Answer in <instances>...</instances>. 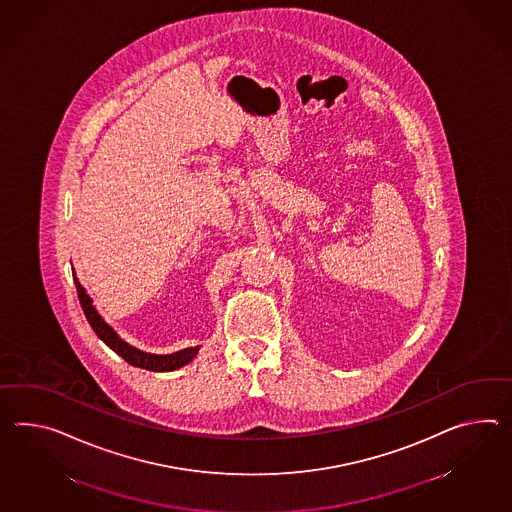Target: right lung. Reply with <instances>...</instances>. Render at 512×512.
Here are the masks:
<instances>
[{
  "instance_id": "obj_1",
  "label": "right lung",
  "mask_w": 512,
  "mask_h": 512,
  "mask_svg": "<svg viewBox=\"0 0 512 512\" xmlns=\"http://www.w3.org/2000/svg\"><path fill=\"white\" fill-rule=\"evenodd\" d=\"M72 274H74V283L75 288H77L79 303H81L83 312H85V316H87L88 324L94 329V333H96L109 348L113 349L114 353H118V355H120L125 362H129L131 366L146 368V370H151V372H172V370H177V368L185 366V364H188V362L192 361V359L198 355L200 346L181 349V351H175V353H170V355H155V353H146V351H142V349H137L135 346L127 344L125 340L118 337V333L114 331L113 327L101 318L100 312L96 311V307L92 305V300H90L87 290L81 287V283H79L77 277H75V272H72Z\"/></svg>"
}]
</instances>
